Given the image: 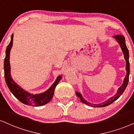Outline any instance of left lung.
I'll return each instance as SVG.
<instances>
[{"label": "left lung", "instance_id": "1", "mask_svg": "<svg viewBox=\"0 0 134 134\" xmlns=\"http://www.w3.org/2000/svg\"><path fill=\"white\" fill-rule=\"evenodd\" d=\"M113 38L116 40V41L119 43L120 48L122 50L123 53H124V58H125V61H126V71H127V74H126V76L124 78V82H123L122 85L118 88L117 90V92L113 96L111 97L110 98H109L108 99H107V101H104V102L101 103L99 104H93L91 103L88 102V101L85 100L84 98H83L82 94L79 92H76V94L77 96H78L81 99V101L83 103L87 104V105L90 106V107H104L108 106L109 104H111L112 103L114 102L115 101H116V99L119 98L120 96L124 92V91L126 89V87L127 86V84L129 82V74H130V64H129V50L127 48V46L125 44V40L124 36L123 35H116V36H113Z\"/></svg>", "mask_w": 134, "mask_h": 134}]
</instances>
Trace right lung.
<instances>
[{
    "label": "right lung",
    "mask_w": 134,
    "mask_h": 134,
    "mask_svg": "<svg viewBox=\"0 0 134 134\" xmlns=\"http://www.w3.org/2000/svg\"><path fill=\"white\" fill-rule=\"evenodd\" d=\"M13 34L11 36L10 41L7 47L5 50V57L4 59V76L6 84L8 86L13 95L18 100L27 105L33 106V107H40L48 103L52 99L54 94V91L57 85L62 79V76H58L53 84L48 90L40 94H32L26 91L19 86L17 83L13 79L10 74V52L13 43Z\"/></svg>",
    "instance_id": "right-lung-1"
}]
</instances>
